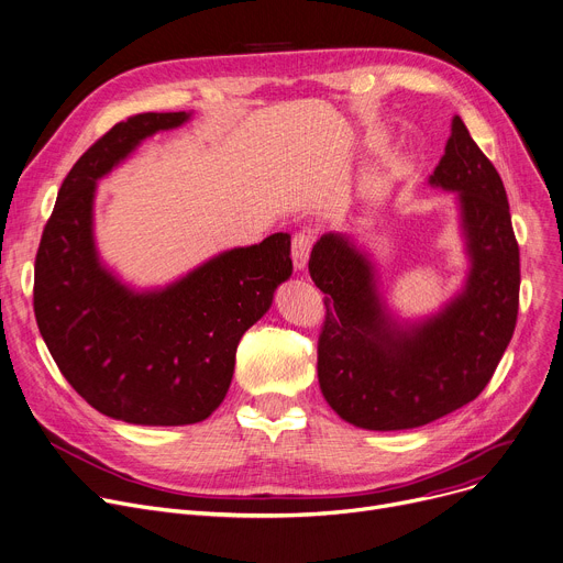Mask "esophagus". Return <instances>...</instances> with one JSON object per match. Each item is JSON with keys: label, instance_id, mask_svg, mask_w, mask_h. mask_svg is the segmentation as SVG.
<instances>
[{"label": "esophagus", "instance_id": "34e87169", "mask_svg": "<svg viewBox=\"0 0 563 563\" xmlns=\"http://www.w3.org/2000/svg\"><path fill=\"white\" fill-rule=\"evenodd\" d=\"M311 247H313V236L309 232H297L292 236V264L297 271H305L307 268V262H309V254H311Z\"/></svg>", "mask_w": 563, "mask_h": 563}]
</instances>
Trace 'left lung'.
Returning a JSON list of instances; mask_svg holds the SVG:
<instances>
[{"instance_id": "1", "label": "left lung", "mask_w": 563, "mask_h": 563, "mask_svg": "<svg viewBox=\"0 0 563 563\" xmlns=\"http://www.w3.org/2000/svg\"><path fill=\"white\" fill-rule=\"evenodd\" d=\"M432 187L455 191L471 271L449 305L421 322H397L374 266L347 234H322L309 273L324 292L318 380L327 404L367 430L435 421L492 380L518 316L521 262L503 180L460 117H453Z\"/></svg>"}]
</instances>
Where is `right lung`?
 Listing matches in <instances>:
<instances>
[{
  "instance_id": "add662e5",
  "label": "right lung",
  "mask_w": 563,
  "mask_h": 563,
  "mask_svg": "<svg viewBox=\"0 0 563 563\" xmlns=\"http://www.w3.org/2000/svg\"><path fill=\"white\" fill-rule=\"evenodd\" d=\"M187 112L114 123L67 173L35 256L33 311L49 354L99 412L142 426L207 419L228 395L241 335L292 273L290 234L234 247L159 290L135 292L101 266L97 183Z\"/></svg>"
}]
</instances>
